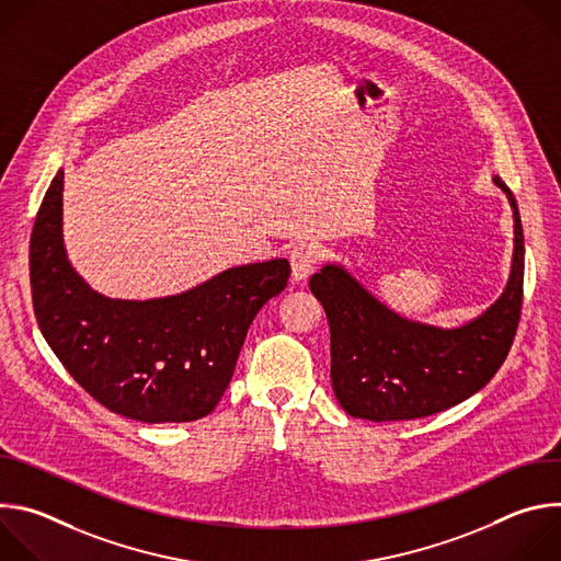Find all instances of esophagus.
<instances>
[{
    "mask_svg": "<svg viewBox=\"0 0 561 561\" xmlns=\"http://www.w3.org/2000/svg\"><path fill=\"white\" fill-rule=\"evenodd\" d=\"M322 260V249H319L314 242H299L290 249V268H293V277L306 279L314 266Z\"/></svg>",
    "mask_w": 561,
    "mask_h": 561,
    "instance_id": "1",
    "label": "esophagus"
}]
</instances>
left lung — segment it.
Returning a JSON list of instances; mask_svg holds the SVG:
<instances>
[{"label":"left lung","mask_w":561,"mask_h":561,"mask_svg":"<svg viewBox=\"0 0 561 561\" xmlns=\"http://www.w3.org/2000/svg\"><path fill=\"white\" fill-rule=\"evenodd\" d=\"M515 217L513 271L502 297L470 324L453 331L409 322L377 301L342 266L308 282L331 327V381L342 409L359 420L402 422L446 411L484 388L504 364L522 314L524 232Z\"/></svg>","instance_id":"obj_1"}]
</instances>
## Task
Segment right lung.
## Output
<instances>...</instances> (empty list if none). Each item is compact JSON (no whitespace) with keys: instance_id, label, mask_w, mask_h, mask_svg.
Returning a JSON list of instances; mask_svg holds the SVG:
<instances>
[{"instance_id":"obj_1","label":"right lung","mask_w":561,"mask_h":561,"mask_svg":"<svg viewBox=\"0 0 561 561\" xmlns=\"http://www.w3.org/2000/svg\"><path fill=\"white\" fill-rule=\"evenodd\" d=\"M61 188L59 171L31 234V290L44 340L70 377L117 415L146 424L206 417L230 383L255 314L288 286L290 264L237 266L164 299H108L66 260Z\"/></svg>"}]
</instances>
